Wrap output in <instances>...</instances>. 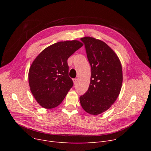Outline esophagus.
<instances>
[{
  "label": "esophagus",
  "mask_w": 151,
  "mask_h": 151,
  "mask_svg": "<svg viewBox=\"0 0 151 151\" xmlns=\"http://www.w3.org/2000/svg\"><path fill=\"white\" fill-rule=\"evenodd\" d=\"M73 83H74V84H77V82H78V81H77V79L76 78H75V79H73Z\"/></svg>",
  "instance_id": "esophagus-1"
}]
</instances>
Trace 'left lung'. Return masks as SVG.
I'll list each match as a JSON object with an SVG mask.
<instances>
[{
    "mask_svg": "<svg viewBox=\"0 0 151 151\" xmlns=\"http://www.w3.org/2000/svg\"><path fill=\"white\" fill-rule=\"evenodd\" d=\"M87 57L91 68L89 89L80 96L85 111L98 115L108 109L119 95L122 84V70L117 55L111 47L100 40L85 37Z\"/></svg>",
    "mask_w": 151,
    "mask_h": 151,
    "instance_id": "left-lung-1",
    "label": "left lung"
}]
</instances>
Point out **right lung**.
Wrapping results in <instances>:
<instances>
[{
  "label": "right lung",
  "instance_id": "right-lung-1",
  "mask_svg": "<svg viewBox=\"0 0 151 151\" xmlns=\"http://www.w3.org/2000/svg\"><path fill=\"white\" fill-rule=\"evenodd\" d=\"M83 45L78 40L55 43L39 54L29 71L32 93L42 107L51 109L59 105L73 82L68 76L67 60Z\"/></svg>",
  "mask_w": 151,
  "mask_h": 151
}]
</instances>
